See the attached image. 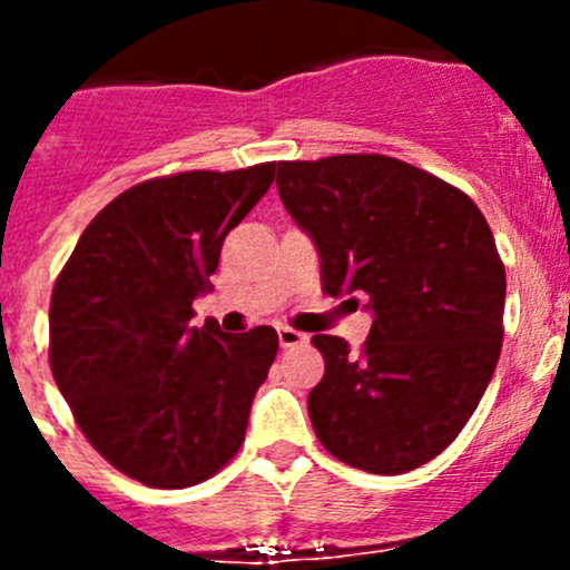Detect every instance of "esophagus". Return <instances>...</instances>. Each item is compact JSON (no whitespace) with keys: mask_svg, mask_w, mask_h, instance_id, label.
<instances>
[{"mask_svg":"<svg viewBox=\"0 0 570 570\" xmlns=\"http://www.w3.org/2000/svg\"><path fill=\"white\" fill-rule=\"evenodd\" d=\"M276 336H279L282 347H296V345H305V342H308V336L299 334V331H294V328H279L276 331Z\"/></svg>","mask_w":570,"mask_h":570,"instance_id":"1","label":"esophagus"}]
</instances>
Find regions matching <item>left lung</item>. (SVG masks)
Segmentation results:
<instances>
[{
    "label": "left lung",
    "mask_w": 570,
    "mask_h": 570,
    "mask_svg": "<svg viewBox=\"0 0 570 570\" xmlns=\"http://www.w3.org/2000/svg\"><path fill=\"white\" fill-rule=\"evenodd\" d=\"M282 205L314 239L322 288L367 294L360 354L316 334L308 396L320 442L345 465L405 473L440 456L480 405L502 347L505 265L471 196L394 156L279 163ZM354 302V299H347Z\"/></svg>",
    "instance_id": "left-lung-1"
}]
</instances>
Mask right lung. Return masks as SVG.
Masks as SVG:
<instances>
[{
	"label": "right lung",
	"instance_id": "add662e5",
	"mask_svg": "<svg viewBox=\"0 0 570 570\" xmlns=\"http://www.w3.org/2000/svg\"><path fill=\"white\" fill-rule=\"evenodd\" d=\"M274 163L148 179L79 236L50 296V371L99 454L150 488L214 476L245 442L276 360L268 325L194 328L230 228L274 183Z\"/></svg>",
	"mask_w": 570,
	"mask_h": 570
}]
</instances>
